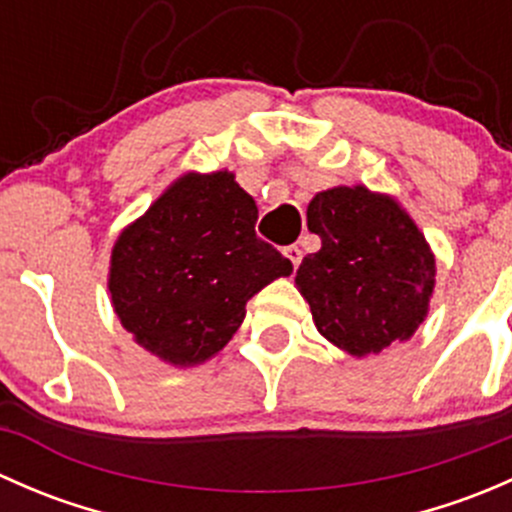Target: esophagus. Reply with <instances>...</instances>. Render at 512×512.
Listing matches in <instances>:
<instances>
[{"label":"esophagus","instance_id":"1","mask_svg":"<svg viewBox=\"0 0 512 512\" xmlns=\"http://www.w3.org/2000/svg\"><path fill=\"white\" fill-rule=\"evenodd\" d=\"M282 255L287 257L289 262H292V267L294 270H297V265H299V260H302V250H299L297 245H287L285 250H282Z\"/></svg>","mask_w":512,"mask_h":512}]
</instances>
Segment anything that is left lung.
Returning <instances> with one entry per match:
<instances>
[{
	"instance_id": "1",
	"label": "left lung",
	"mask_w": 512,
	"mask_h": 512,
	"mask_svg": "<svg viewBox=\"0 0 512 512\" xmlns=\"http://www.w3.org/2000/svg\"><path fill=\"white\" fill-rule=\"evenodd\" d=\"M307 227L322 247L294 285L317 332L356 359L409 342L431 307L436 255L399 200L337 185L309 200Z\"/></svg>"
}]
</instances>
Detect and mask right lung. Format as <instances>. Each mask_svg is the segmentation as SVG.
<instances>
[{
  "label": "right lung",
  "mask_w": 512,
  "mask_h": 512,
  "mask_svg": "<svg viewBox=\"0 0 512 512\" xmlns=\"http://www.w3.org/2000/svg\"><path fill=\"white\" fill-rule=\"evenodd\" d=\"M257 205L235 173L188 170L116 237L108 267L113 312L133 342L178 369L225 349L247 299L292 262L255 235Z\"/></svg>",
  "instance_id": "obj_1"
}]
</instances>
